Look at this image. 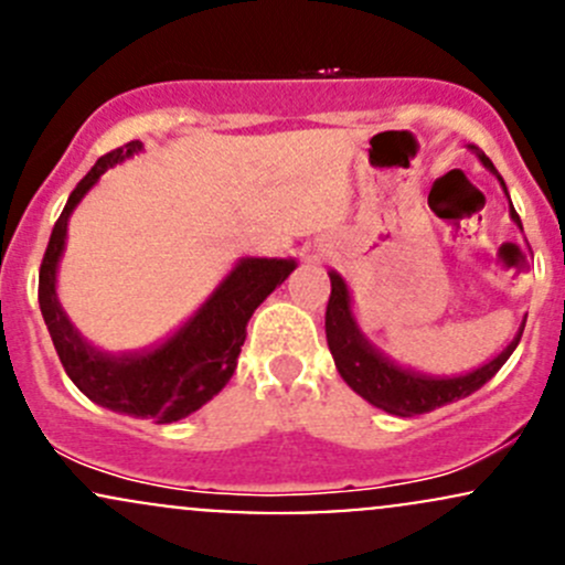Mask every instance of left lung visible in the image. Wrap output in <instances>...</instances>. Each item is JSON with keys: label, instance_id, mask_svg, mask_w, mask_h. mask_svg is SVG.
Instances as JSON below:
<instances>
[{"label": "left lung", "instance_id": "1", "mask_svg": "<svg viewBox=\"0 0 565 565\" xmlns=\"http://www.w3.org/2000/svg\"><path fill=\"white\" fill-rule=\"evenodd\" d=\"M479 162L490 170L492 175L501 181L503 192H507V183L498 175V170L492 168L490 159L484 153H479ZM509 198V192H507ZM509 216L512 222L522 230V222L514 211L512 200H509ZM330 302H328V317H324V332H328V347L332 360H335L338 373H341L343 382L349 384L360 397H365L371 406L382 408L387 414H397V417H414V414H427L433 408H441L447 403L468 397L471 392L484 387L492 376L503 367V362L512 358V352L518 349L522 330H525V319L518 335L509 341V347L501 354H495L484 365L473 367V371L457 373V376H430V373L414 371V367L401 365V362L390 360L382 349L373 347L371 341L362 332L358 317H354L352 306V292H349L347 281H343L341 273L330 270Z\"/></svg>", "mask_w": 565, "mask_h": 565}]
</instances>
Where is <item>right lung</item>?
I'll list each match as a JSON object with an SVG mask.
<instances>
[{
  "mask_svg": "<svg viewBox=\"0 0 565 565\" xmlns=\"http://www.w3.org/2000/svg\"><path fill=\"white\" fill-rule=\"evenodd\" d=\"M140 151L142 142L132 140L105 153L73 189L62 216L53 224L40 265L38 300L64 371L88 401L127 417L157 419L164 425L189 417L224 390L237 367L248 319L273 289L287 281L298 263L292 257H241L181 328L148 349L105 352L88 343L70 322L56 295L67 224L105 170L127 162Z\"/></svg>",
  "mask_w": 565,
  "mask_h": 565,
  "instance_id": "add662e5",
  "label": "right lung"
}]
</instances>
